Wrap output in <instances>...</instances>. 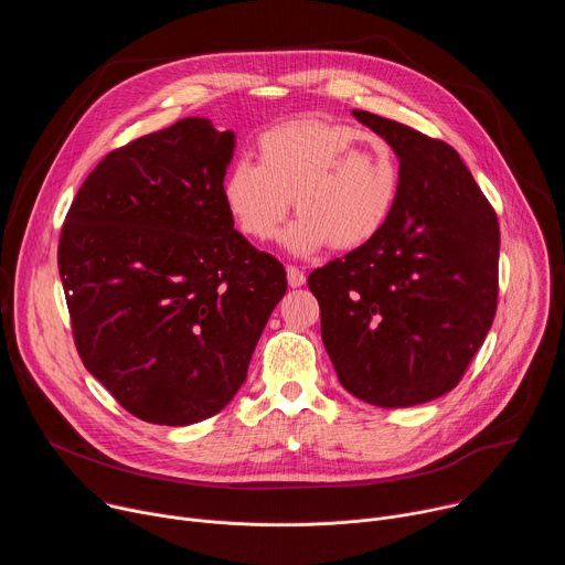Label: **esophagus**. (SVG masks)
<instances>
[{"label":"esophagus","mask_w":565,"mask_h":565,"mask_svg":"<svg viewBox=\"0 0 565 565\" xmlns=\"http://www.w3.org/2000/svg\"><path fill=\"white\" fill-rule=\"evenodd\" d=\"M286 275H288V286H290V288H299V286L306 284V275H303V270H299L297 266H288V268H286Z\"/></svg>","instance_id":"esophagus-1"}]
</instances>
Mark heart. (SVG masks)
<instances>
[{"mask_svg": "<svg viewBox=\"0 0 565 565\" xmlns=\"http://www.w3.org/2000/svg\"><path fill=\"white\" fill-rule=\"evenodd\" d=\"M257 158L236 160L223 179V201L238 230L268 241L295 203L299 218L284 234L295 255L324 246L353 250L375 238L388 223L399 166L393 147L364 129L295 120L268 129Z\"/></svg>", "mask_w": 565, "mask_h": 565, "instance_id": "b5f03b06", "label": "heart"}]
</instances>
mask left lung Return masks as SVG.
I'll use <instances>...</instances> for the list:
<instances>
[{"label":"left lung","mask_w":565,"mask_h":565,"mask_svg":"<svg viewBox=\"0 0 565 565\" xmlns=\"http://www.w3.org/2000/svg\"><path fill=\"white\" fill-rule=\"evenodd\" d=\"M399 158L388 223L308 275L342 386L369 405L414 407L451 391L488 338L499 299V218L458 151L353 109Z\"/></svg>","instance_id":"left-lung-1"}]
</instances>
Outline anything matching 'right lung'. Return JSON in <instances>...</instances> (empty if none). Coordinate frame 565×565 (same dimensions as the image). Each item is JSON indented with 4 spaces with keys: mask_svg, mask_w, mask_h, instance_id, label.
<instances>
[{
    "mask_svg": "<svg viewBox=\"0 0 565 565\" xmlns=\"http://www.w3.org/2000/svg\"><path fill=\"white\" fill-rule=\"evenodd\" d=\"M234 131L183 118L109 151L57 246L75 349L131 416L185 427L246 382L286 270L234 230Z\"/></svg>",
    "mask_w": 565,
    "mask_h": 565,
    "instance_id": "right-lung-1",
    "label": "right lung"
}]
</instances>
